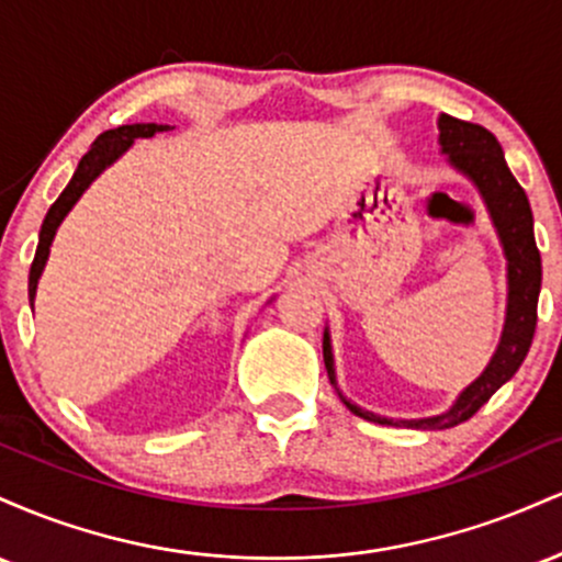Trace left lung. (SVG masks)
I'll return each instance as SVG.
<instances>
[{
    "instance_id": "8db88e82",
    "label": "left lung",
    "mask_w": 562,
    "mask_h": 562,
    "mask_svg": "<svg viewBox=\"0 0 562 562\" xmlns=\"http://www.w3.org/2000/svg\"><path fill=\"white\" fill-rule=\"evenodd\" d=\"M438 145H441V156L449 158L451 169L462 173L479 190L507 261L505 327H502L499 344H496V351L488 359L486 370L465 391H460L454 404L447 412H441V415L417 417V420H391V417L375 415V412L348 402L344 393H340L338 375H335L333 340L327 327L325 338H322L327 375H330V383L338 391L340 402L353 415L364 417L370 423L402 425V428L420 430H443L470 420L518 372L528 348H531L533 330H537V303L541 290V256L537 240H533L531 205H528L524 187L515 182V177L509 173L499 142H496L488 128L441 113L438 115Z\"/></svg>"
}]
</instances>
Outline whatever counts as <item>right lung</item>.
Returning a JSON list of instances; mask_svg holds the SVG:
<instances>
[{
    "label": "right lung",
    "instance_id": "1",
    "mask_svg": "<svg viewBox=\"0 0 562 562\" xmlns=\"http://www.w3.org/2000/svg\"><path fill=\"white\" fill-rule=\"evenodd\" d=\"M169 124H128V126H119V128H108L102 132L100 137L92 142L89 153L79 160V169L74 171L70 182L66 190L60 192V198L49 205L47 216H44L42 229H38V245H36V256L34 263H31V272H29V301L31 308H34V299H36V285H38V277H42L44 267H47L49 259V248H53V240L57 235V227L63 224V218L70 214L79 198L83 192L89 190V184L100 177L108 166H113L128 147L134 145V139H147V137H156L160 132H169Z\"/></svg>",
    "mask_w": 562,
    "mask_h": 562
}]
</instances>
